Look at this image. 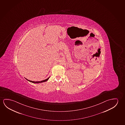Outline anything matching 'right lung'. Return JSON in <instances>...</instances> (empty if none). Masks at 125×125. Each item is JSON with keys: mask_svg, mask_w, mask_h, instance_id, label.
I'll use <instances>...</instances> for the list:
<instances>
[{"mask_svg": "<svg viewBox=\"0 0 125 125\" xmlns=\"http://www.w3.org/2000/svg\"><path fill=\"white\" fill-rule=\"evenodd\" d=\"M49 78V77H48V78H47V79H46V80H43V81H29V80H28V79H26L28 81H30V82H31V83H42V82H45L46 81H48V79Z\"/></svg>", "mask_w": 125, "mask_h": 125, "instance_id": "add662e5", "label": "right lung"}]
</instances>
